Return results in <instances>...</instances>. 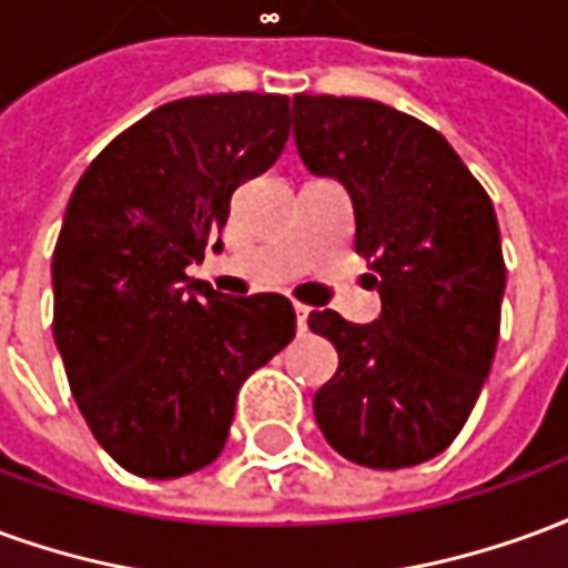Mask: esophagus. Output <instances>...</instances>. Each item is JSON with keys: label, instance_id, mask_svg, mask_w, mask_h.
<instances>
[{"label": "esophagus", "instance_id": "obj_1", "mask_svg": "<svg viewBox=\"0 0 568 568\" xmlns=\"http://www.w3.org/2000/svg\"><path fill=\"white\" fill-rule=\"evenodd\" d=\"M295 316H297V332H304V328H307L310 307H304V304H295Z\"/></svg>", "mask_w": 568, "mask_h": 568}]
</instances>
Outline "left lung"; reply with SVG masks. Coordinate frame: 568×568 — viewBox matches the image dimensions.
<instances>
[{
    "instance_id": "8db88e82",
    "label": "left lung",
    "mask_w": 568,
    "mask_h": 568,
    "mask_svg": "<svg viewBox=\"0 0 568 568\" xmlns=\"http://www.w3.org/2000/svg\"><path fill=\"white\" fill-rule=\"evenodd\" d=\"M292 128L310 173L337 179L353 200L356 252L383 304L368 325L310 313V328L337 349V371L313 398L316 423L349 463H426L459 435L496 356V210L450 142L393 105L297 93Z\"/></svg>"
}]
</instances>
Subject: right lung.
<instances>
[{"mask_svg": "<svg viewBox=\"0 0 568 568\" xmlns=\"http://www.w3.org/2000/svg\"><path fill=\"white\" fill-rule=\"evenodd\" d=\"M285 140L288 97H187L109 142L69 197L54 341L93 438L133 475L166 480L219 459L240 386L295 337L288 297H227L185 273Z\"/></svg>", "mask_w": 568, "mask_h": 568, "instance_id": "1", "label": "right lung"}]
</instances>
